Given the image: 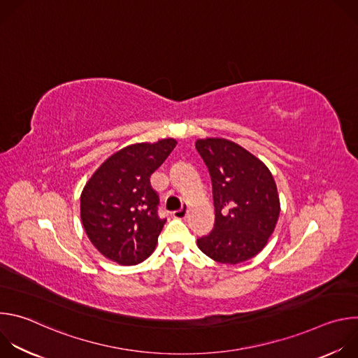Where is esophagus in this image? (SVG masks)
Masks as SVG:
<instances>
[{"label": "esophagus", "mask_w": 358, "mask_h": 358, "mask_svg": "<svg viewBox=\"0 0 358 358\" xmlns=\"http://www.w3.org/2000/svg\"><path fill=\"white\" fill-rule=\"evenodd\" d=\"M188 203H182V207L178 210V211H174L173 213V217L174 218H177V220H184V218H187V215H188Z\"/></svg>", "instance_id": "1"}]
</instances>
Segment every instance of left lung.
<instances>
[{
    "label": "left lung",
    "mask_w": 358,
    "mask_h": 358,
    "mask_svg": "<svg viewBox=\"0 0 358 358\" xmlns=\"http://www.w3.org/2000/svg\"><path fill=\"white\" fill-rule=\"evenodd\" d=\"M195 147L208 167L215 207L214 229L196 245L220 264L245 262L265 248L278 224L280 201L273 176L231 140L199 138Z\"/></svg>",
    "instance_id": "1"
}]
</instances>
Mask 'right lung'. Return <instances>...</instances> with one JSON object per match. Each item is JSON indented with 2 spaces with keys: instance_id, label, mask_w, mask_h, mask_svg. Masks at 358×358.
Masks as SVG:
<instances>
[{
  "instance_id": "obj_1",
  "label": "right lung",
  "mask_w": 358,
  "mask_h": 358,
  "mask_svg": "<svg viewBox=\"0 0 358 358\" xmlns=\"http://www.w3.org/2000/svg\"><path fill=\"white\" fill-rule=\"evenodd\" d=\"M174 138L136 143L116 151L89 178L80 194V220L105 258L131 266L155 252L166 224L150 176L174 150Z\"/></svg>"
}]
</instances>
